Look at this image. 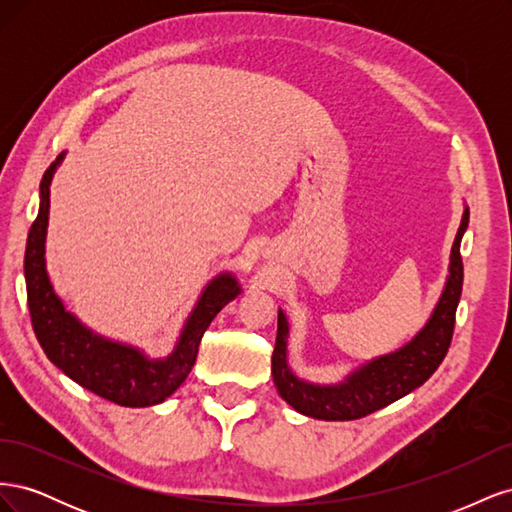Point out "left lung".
Returning a JSON list of instances; mask_svg holds the SVG:
<instances>
[{"label":"left lung","instance_id":"obj_1","mask_svg":"<svg viewBox=\"0 0 512 512\" xmlns=\"http://www.w3.org/2000/svg\"><path fill=\"white\" fill-rule=\"evenodd\" d=\"M468 222L470 211L466 207L453 241L444 290L425 327L408 344L359 365L344 380L335 384H314L294 376L288 365V318L284 309H277V337L271 356V374L277 393L282 395L288 406L305 416L318 418V421H354V418H363L406 397L429 380L444 361L453 339L455 312L463 284L459 247Z\"/></svg>","mask_w":512,"mask_h":512}]
</instances>
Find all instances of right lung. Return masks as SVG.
<instances>
[{"mask_svg":"<svg viewBox=\"0 0 512 512\" xmlns=\"http://www.w3.org/2000/svg\"><path fill=\"white\" fill-rule=\"evenodd\" d=\"M64 158L66 151L59 153L40 181L38 218L29 228L25 247L27 305L36 337L49 361L83 389L126 408L162 404L188 378L196 363L200 339L220 309L239 297L241 286L232 273L215 275L200 292L173 352L164 359H151L143 350L115 342L85 327L55 294L44 258L51 181Z\"/></svg>","mask_w":512,"mask_h":512,"instance_id":"obj_1","label":"right lung"}]
</instances>
